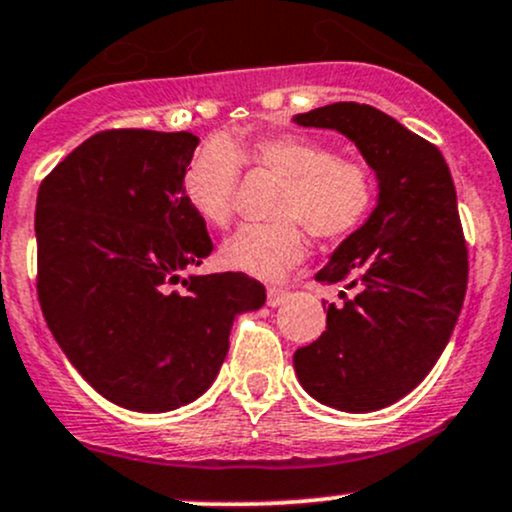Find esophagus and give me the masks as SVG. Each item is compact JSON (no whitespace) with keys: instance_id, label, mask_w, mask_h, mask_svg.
<instances>
[{"instance_id":"esophagus-1","label":"esophagus","mask_w":512,"mask_h":512,"mask_svg":"<svg viewBox=\"0 0 512 512\" xmlns=\"http://www.w3.org/2000/svg\"><path fill=\"white\" fill-rule=\"evenodd\" d=\"M287 300V290L283 287H271L268 290V307H280Z\"/></svg>"}]
</instances>
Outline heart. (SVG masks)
<instances>
[{"label": "heart", "instance_id": "heart-1", "mask_svg": "<svg viewBox=\"0 0 512 512\" xmlns=\"http://www.w3.org/2000/svg\"><path fill=\"white\" fill-rule=\"evenodd\" d=\"M241 166L283 181L273 203L275 222L246 225L227 239L229 268L278 280L307 256V229L317 239L341 241L358 232L377 203V179L360 159L338 157L326 142L304 135L254 140H210L183 174V195L208 227L225 229L234 217Z\"/></svg>", "mask_w": 512, "mask_h": 512}]
</instances>
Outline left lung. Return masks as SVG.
<instances>
[{
  "label": "left lung",
  "instance_id": "8db88e82",
  "mask_svg": "<svg viewBox=\"0 0 512 512\" xmlns=\"http://www.w3.org/2000/svg\"><path fill=\"white\" fill-rule=\"evenodd\" d=\"M297 125L346 135L370 169L377 208L317 273L355 295L329 304L326 331L292 355L307 394L331 409L394 404L438 363L467 292V244L440 149L367 103L297 113Z\"/></svg>",
  "mask_w": 512,
  "mask_h": 512
}]
</instances>
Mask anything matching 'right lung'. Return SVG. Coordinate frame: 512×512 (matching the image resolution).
Listing matches in <instances>:
<instances>
[{"mask_svg": "<svg viewBox=\"0 0 512 512\" xmlns=\"http://www.w3.org/2000/svg\"><path fill=\"white\" fill-rule=\"evenodd\" d=\"M193 132L103 130L38 188V300L91 387L130 411L191 404L227 358L234 317L266 302L244 273L188 275L212 254L183 195ZM181 282L183 293L170 287Z\"/></svg>", "mask_w": 512, "mask_h": 512, "instance_id": "obj_1", "label": "right lung"}]
</instances>
